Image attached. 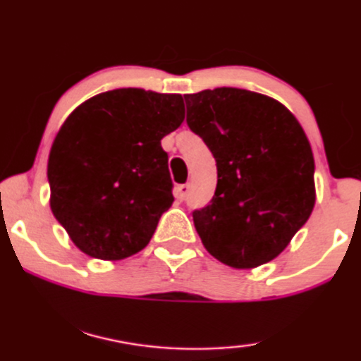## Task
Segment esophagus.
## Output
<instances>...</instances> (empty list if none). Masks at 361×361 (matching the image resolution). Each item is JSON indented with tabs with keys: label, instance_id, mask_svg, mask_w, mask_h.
<instances>
[{
	"label": "esophagus",
	"instance_id": "esophagus-1",
	"mask_svg": "<svg viewBox=\"0 0 361 361\" xmlns=\"http://www.w3.org/2000/svg\"><path fill=\"white\" fill-rule=\"evenodd\" d=\"M189 192H190V184H182V185H179V187H177V190H176L177 199L185 200L187 195H189Z\"/></svg>",
	"mask_w": 361,
	"mask_h": 361
}]
</instances>
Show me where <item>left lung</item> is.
I'll return each mask as SVG.
<instances>
[{
	"label": "left lung",
	"instance_id": "obj_1",
	"mask_svg": "<svg viewBox=\"0 0 361 361\" xmlns=\"http://www.w3.org/2000/svg\"><path fill=\"white\" fill-rule=\"evenodd\" d=\"M184 99L187 126L217 162L212 200L192 212L204 247L233 269L274 260L315 205V162L302 126L279 101L247 89Z\"/></svg>",
	"mask_w": 361,
	"mask_h": 361
}]
</instances>
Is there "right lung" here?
Returning <instances> with one entry per match:
<instances>
[{
  "instance_id": "1",
  "label": "right lung",
  "mask_w": 361,
  "mask_h": 361,
  "mask_svg": "<svg viewBox=\"0 0 361 361\" xmlns=\"http://www.w3.org/2000/svg\"><path fill=\"white\" fill-rule=\"evenodd\" d=\"M184 114L180 94L123 87L64 121L49 152V204L79 250L121 260L147 245L174 202L161 139Z\"/></svg>"
}]
</instances>
